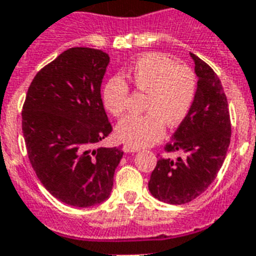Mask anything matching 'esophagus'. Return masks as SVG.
Wrapping results in <instances>:
<instances>
[{
	"instance_id": "1",
	"label": "esophagus",
	"mask_w": 256,
	"mask_h": 256,
	"mask_svg": "<svg viewBox=\"0 0 256 256\" xmlns=\"http://www.w3.org/2000/svg\"><path fill=\"white\" fill-rule=\"evenodd\" d=\"M139 151V147L132 146V144H124V152H136Z\"/></svg>"
}]
</instances>
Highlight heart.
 I'll return each instance as SVG.
<instances>
[{
    "label": "heart",
    "mask_w": 256,
    "mask_h": 256,
    "mask_svg": "<svg viewBox=\"0 0 256 256\" xmlns=\"http://www.w3.org/2000/svg\"><path fill=\"white\" fill-rule=\"evenodd\" d=\"M128 76L136 90L148 96L147 114L124 117L116 134L132 146H148L163 136L166 124L175 128L186 120L196 97V76L190 68L178 66L175 59L163 54L139 58ZM128 98V86L122 78H112L104 85V106L114 117L124 113Z\"/></svg>",
    "instance_id": "1"
}]
</instances>
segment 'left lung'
I'll list each match as a JSON object with an SVG mask.
<instances>
[{"mask_svg":"<svg viewBox=\"0 0 256 256\" xmlns=\"http://www.w3.org/2000/svg\"><path fill=\"white\" fill-rule=\"evenodd\" d=\"M197 76L196 97L167 151L182 158H160L151 174L148 189L155 198L172 205L194 200L214 182L230 144L232 124L228 100L214 70L190 54Z\"/></svg>","mask_w":256,"mask_h":256,"instance_id":"left-lung-1","label":"left lung"}]
</instances>
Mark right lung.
Instances as JSON below:
<instances>
[{
	"mask_svg": "<svg viewBox=\"0 0 256 256\" xmlns=\"http://www.w3.org/2000/svg\"><path fill=\"white\" fill-rule=\"evenodd\" d=\"M108 54L74 47L39 70L27 90L22 132L27 155L47 190L62 202H104L122 159L120 147L96 143L112 132L101 98Z\"/></svg>",
	"mask_w": 256,
	"mask_h": 256,
	"instance_id": "1",
	"label": "right lung"
}]
</instances>
